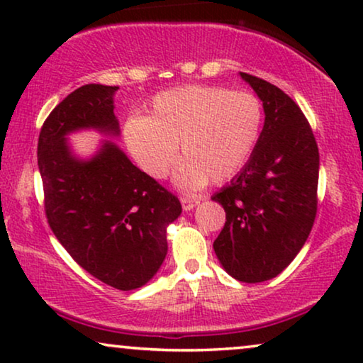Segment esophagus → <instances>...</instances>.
<instances>
[{"mask_svg": "<svg viewBox=\"0 0 363 363\" xmlns=\"http://www.w3.org/2000/svg\"><path fill=\"white\" fill-rule=\"evenodd\" d=\"M198 203H200V200L198 198H182V206H183V211H191L193 208H195Z\"/></svg>", "mask_w": 363, "mask_h": 363, "instance_id": "obj_1", "label": "esophagus"}]
</instances>
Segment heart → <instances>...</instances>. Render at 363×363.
Returning <instances> with one entry per match:
<instances>
[{"instance_id": "obj_1", "label": "heart", "mask_w": 363, "mask_h": 363, "mask_svg": "<svg viewBox=\"0 0 363 363\" xmlns=\"http://www.w3.org/2000/svg\"><path fill=\"white\" fill-rule=\"evenodd\" d=\"M262 104L255 94L216 86H182L157 94L147 117L123 125L125 145L148 177L162 180L178 157L175 185L193 191L230 180L259 142Z\"/></svg>"}]
</instances>
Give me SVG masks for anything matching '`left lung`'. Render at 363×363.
Masks as SVG:
<instances>
[{
    "label": "left lung",
    "instance_id": "1",
    "mask_svg": "<svg viewBox=\"0 0 363 363\" xmlns=\"http://www.w3.org/2000/svg\"><path fill=\"white\" fill-rule=\"evenodd\" d=\"M240 76L261 99L264 127L242 170L211 196L226 211L213 247L231 277L262 282L291 264L312 230L319 150L309 122L287 94L264 79Z\"/></svg>",
    "mask_w": 363,
    "mask_h": 363
}]
</instances>
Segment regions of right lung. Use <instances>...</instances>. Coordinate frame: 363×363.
Wrapping results in <instances>:
<instances>
[{"mask_svg": "<svg viewBox=\"0 0 363 363\" xmlns=\"http://www.w3.org/2000/svg\"><path fill=\"white\" fill-rule=\"evenodd\" d=\"M117 86L86 84L44 122L38 142L49 226L79 266L121 291L145 286L165 261L167 228L182 215L175 195L104 139L91 157L73 152L68 135L94 130L121 137L113 113Z\"/></svg>", "mask_w": 363, "mask_h": 363, "instance_id": "add662e5", "label": "right lung"}]
</instances>
